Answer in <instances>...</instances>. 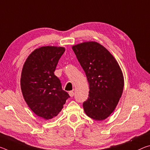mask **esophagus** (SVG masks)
<instances>
[{"mask_svg":"<svg viewBox=\"0 0 150 150\" xmlns=\"http://www.w3.org/2000/svg\"><path fill=\"white\" fill-rule=\"evenodd\" d=\"M69 95L71 97H73V96H74V92H73V91H69Z\"/></svg>","mask_w":150,"mask_h":150,"instance_id":"1","label":"esophagus"}]
</instances>
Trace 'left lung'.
Masks as SVG:
<instances>
[{
    "label": "left lung",
    "mask_w": 150,
    "mask_h": 150,
    "mask_svg": "<svg viewBox=\"0 0 150 150\" xmlns=\"http://www.w3.org/2000/svg\"><path fill=\"white\" fill-rule=\"evenodd\" d=\"M72 49L87 76L88 99L83 104L88 117L103 120L115 110L122 95L124 80L117 61L98 42H85Z\"/></svg>",
    "instance_id": "1"
}]
</instances>
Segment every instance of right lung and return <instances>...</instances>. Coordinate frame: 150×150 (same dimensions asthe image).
Returning a JSON list of instances; mask_svg holds the SVG:
<instances>
[{
    "label": "right lung",
    "instance_id": "add662e5",
    "mask_svg": "<svg viewBox=\"0 0 150 150\" xmlns=\"http://www.w3.org/2000/svg\"><path fill=\"white\" fill-rule=\"evenodd\" d=\"M65 50L63 47L49 45L37 48L22 67L20 87L23 97L34 113L45 120L57 116L69 97L54 75Z\"/></svg>",
    "mask_w": 150,
    "mask_h": 150
}]
</instances>
